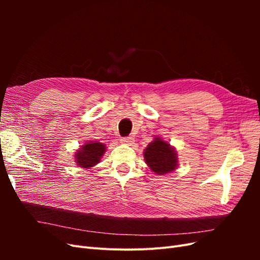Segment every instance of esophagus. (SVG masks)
I'll use <instances>...</instances> for the list:
<instances>
[{"label": "esophagus", "instance_id": "1", "mask_svg": "<svg viewBox=\"0 0 260 260\" xmlns=\"http://www.w3.org/2000/svg\"><path fill=\"white\" fill-rule=\"evenodd\" d=\"M120 142L123 143V144H131L133 142V138L132 137H125V138H122L120 140Z\"/></svg>", "mask_w": 260, "mask_h": 260}]
</instances>
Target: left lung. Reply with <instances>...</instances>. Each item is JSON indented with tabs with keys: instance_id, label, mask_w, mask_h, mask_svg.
I'll use <instances>...</instances> for the list:
<instances>
[{
	"instance_id": "left-lung-1",
	"label": "left lung",
	"mask_w": 260,
	"mask_h": 260,
	"mask_svg": "<svg viewBox=\"0 0 260 260\" xmlns=\"http://www.w3.org/2000/svg\"><path fill=\"white\" fill-rule=\"evenodd\" d=\"M147 166L157 175H166L178 166V157L174 147L160 138H155L144 149Z\"/></svg>"
}]
</instances>
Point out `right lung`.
<instances>
[{"mask_svg": "<svg viewBox=\"0 0 260 260\" xmlns=\"http://www.w3.org/2000/svg\"><path fill=\"white\" fill-rule=\"evenodd\" d=\"M105 144L90 141V142L82 145L80 149H78L75 155V160L78 166L82 168L93 167L100 162L102 156L105 153Z\"/></svg>", "mask_w": 260, "mask_h": 260, "instance_id": "obj_1", "label": "right lung"}]
</instances>
